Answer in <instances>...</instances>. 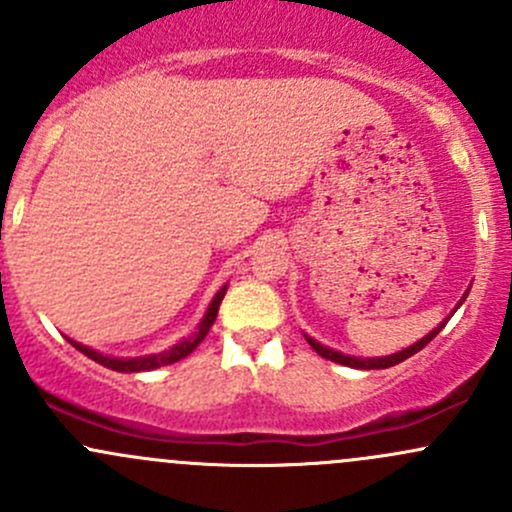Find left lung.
Instances as JSON below:
<instances>
[{
	"label": "left lung",
	"instance_id": "left-lung-1",
	"mask_svg": "<svg viewBox=\"0 0 512 512\" xmlns=\"http://www.w3.org/2000/svg\"><path fill=\"white\" fill-rule=\"evenodd\" d=\"M468 292H471V287H468L466 292H463L461 302H458L456 307H453V312H456V309L461 307L463 302H466ZM453 312L448 314V317L443 319V322L438 324L436 329H431V332H428L426 337H421V339H418V342L411 344V347L401 349V352H396V354H389V356H352V354H342V352H337V349H329V347H324L322 342H317V339H314V337H309V334H304V339H307V342H309V347H312L314 352H317L319 356H324V359H329V361H337V364L352 366V369H389V366H396V364H401V361H404V359H409V356H414L416 352H421V349L426 347V344L431 342V339L436 337V334L441 332L443 327H446V322H448V319L453 317Z\"/></svg>",
	"mask_w": 512,
	"mask_h": 512
}]
</instances>
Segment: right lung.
Segmentation results:
<instances>
[{
  "label": "right lung",
  "mask_w": 512,
  "mask_h": 512,
  "mask_svg": "<svg viewBox=\"0 0 512 512\" xmlns=\"http://www.w3.org/2000/svg\"><path fill=\"white\" fill-rule=\"evenodd\" d=\"M225 292H227V285H223V287L218 289V294H215L213 302L208 304V309H205L203 319H200V324H198V327H195V332L190 334V337H183L178 344H173V347L163 349V352L143 354V356H111V354L96 352V349L86 347V344H81V342H74V339H69V342H71V347H76L81 354H86V356H89V359H94L96 364L106 366V369L123 371V374H133V371L160 369V366H168V364H175V361L185 359V356H188L195 347H198L200 342H203L205 334H208L210 327H213L215 317H218V309H220V302H223Z\"/></svg>",
  "instance_id": "add662e5"
}]
</instances>
